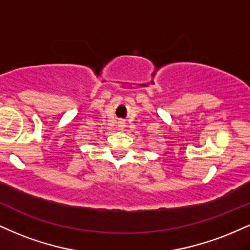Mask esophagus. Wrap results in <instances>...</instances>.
<instances>
[{
	"instance_id": "esophagus-1",
	"label": "esophagus",
	"mask_w": 250,
	"mask_h": 250,
	"mask_svg": "<svg viewBox=\"0 0 250 250\" xmlns=\"http://www.w3.org/2000/svg\"><path fill=\"white\" fill-rule=\"evenodd\" d=\"M125 127V123L123 121H119V129H121V130H123Z\"/></svg>"
}]
</instances>
